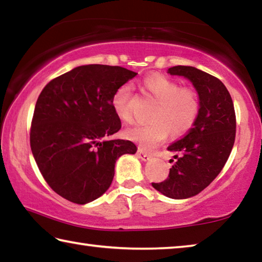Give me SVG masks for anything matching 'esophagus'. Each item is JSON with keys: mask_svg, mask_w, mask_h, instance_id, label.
<instances>
[{"mask_svg": "<svg viewBox=\"0 0 262 262\" xmlns=\"http://www.w3.org/2000/svg\"><path fill=\"white\" fill-rule=\"evenodd\" d=\"M136 155H137V157L141 158L143 162H147V161H149L150 158H151V156H150V155H148L147 152H144L143 150H141V149L137 150Z\"/></svg>", "mask_w": 262, "mask_h": 262, "instance_id": "1", "label": "esophagus"}]
</instances>
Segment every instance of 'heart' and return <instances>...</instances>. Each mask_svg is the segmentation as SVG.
Here are the masks:
<instances>
[{
  "label": "heart",
  "mask_w": 262,
  "mask_h": 262,
  "mask_svg": "<svg viewBox=\"0 0 262 262\" xmlns=\"http://www.w3.org/2000/svg\"><path fill=\"white\" fill-rule=\"evenodd\" d=\"M142 88L157 100L150 122L127 128L125 135L144 150H154L168 135L180 136L193 127L200 111L196 92L189 88H180L174 79L161 74L144 77ZM132 86L122 84L112 96V107L119 119L132 121Z\"/></svg>",
  "instance_id": "1"
}]
</instances>
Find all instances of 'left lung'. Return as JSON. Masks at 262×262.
Instances as JSON below:
<instances>
[{"label": "left lung", "mask_w": 262, "mask_h": 262, "mask_svg": "<svg viewBox=\"0 0 262 262\" xmlns=\"http://www.w3.org/2000/svg\"><path fill=\"white\" fill-rule=\"evenodd\" d=\"M167 73L187 78L200 100L193 127L168 145L167 150L177 154L168 178L152 183L163 195L181 200L200 193L224 167L236 137V114L231 96L219 78L189 66H176Z\"/></svg>", "instance_id": "8db88e82"}]
</instances>
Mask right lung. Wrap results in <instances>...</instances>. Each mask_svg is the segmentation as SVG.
I'll return each instance as SVG.
<instances>
[{"label":"right lung","instance_id":"1","mask_svg":"<svg viewBox=\"0 0 262 262\" xmlns=\"http://www.w3.org/2000/svg\"><path fill=\"white\" fill-rule=\"evenodd\" d=\"M136 75L118 66H79L39 95L31 150L43 179L66 200L85 205L101 196L112 184L117 159L136 152L130 141L107 140L121 128L112 96Z\"/></svg>","mask_w":262,"mask_h":262}]
</instances>
